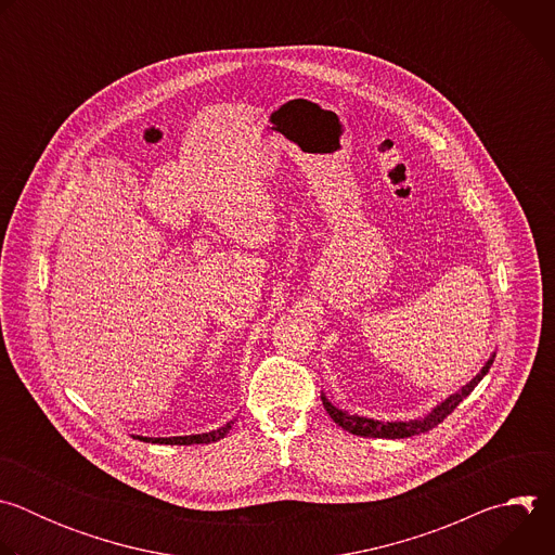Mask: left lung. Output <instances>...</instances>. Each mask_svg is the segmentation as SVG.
Listing matches in <instances>:
<instances>
[{
  "label": "left lung",
  "instance_id": "1",
  "mask_svg": "<svg viewBox=\"0 0 555 555\" xmlns=\"http://www.w3.org/2000/svg\"><path fill=\"white\" fill-rule=\"evenodd\" d=\"M494 358L488 360V364L481 369V373L474 377L469 384H465L459 392L450 395V398L446 402H441L430 415H426L424 420H415V422H375V420H364V417H358V415H347L343 411H338L334 404H330L325 398H323V404H325V411L330 413V417L347 433L351 435H358V437H377V439H404V437H413V435H422V433H428L433 430L437 424H441L465 398L474 390V386H477L483 375L490 371Z\"/></svg>",
  "mask_w": 555,
  "mask_h": 555
}]
</instances>
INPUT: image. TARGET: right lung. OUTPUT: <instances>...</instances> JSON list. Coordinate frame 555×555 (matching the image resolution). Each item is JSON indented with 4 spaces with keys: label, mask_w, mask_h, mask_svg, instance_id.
Segmentation results:
<instances>
[{
    "label": "right lung",
    "mask_w": 555,
    "mask_h": 555,
    "mask_svg": "<svg viewBox=\"0 0 555 555\" xmlns=\"http://www.w3.org/2000/svg\"><path fill=\"white\" fill-rule=\"evenodd\" d=\"M234 420L228 422L225 426H221L219 430H212V433H206V435H189V437H157V439H146V437H138L142 441H151V443H167V446H191V443H212V441H219L228 435V430L232 428Z\"/></svg>",
    "instance_id": "add662e5"
}]
</instances>
